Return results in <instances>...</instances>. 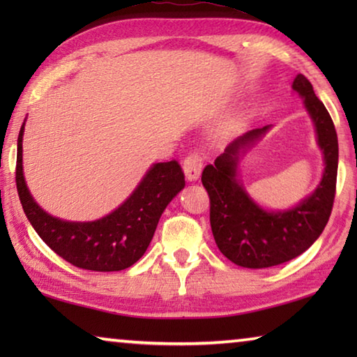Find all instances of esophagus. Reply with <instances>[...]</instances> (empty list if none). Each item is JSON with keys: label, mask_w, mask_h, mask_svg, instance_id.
Instances as JSON below:
<instances>
[{"label": "esophagus", "mask_w": 357, "mask_h": 357, "mask_svg": "<svg viewBox=\"0 0 357 357\" xmlns=\"http://www.w3.org/2000/svg\"><path fill=\"white\" fill-rule=\"evenodd\" d=\"M203 160L204 157L202 153H198V151H193V153L187 154L183 165L187 179L189 181L198 179V176H200V173L203 170Z\"/></svg>", "instance_id": "obj_1"}]
</instances>
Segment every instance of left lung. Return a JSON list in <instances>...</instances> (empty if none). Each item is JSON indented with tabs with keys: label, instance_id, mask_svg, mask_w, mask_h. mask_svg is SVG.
Instances as JSON below:
<instances>
[{
	"label": "left lung",
	"instance_id": "8db88e82",
	"mask_svg": "<svg viewBox=\"0 0 357 357\" xmlns=\"http://www.w3.org/2000/svg\"><path fill=\"white\" fill-rule=\"evenodd\" d=\"M293 89L304 99L324 154L323 179L309 198L293 209L271 213L259 208L238 183L239 153L264 135L269 126L238 137L202 173V183L209 195V220L215 244L229 261L243 268H271L299 257L323 233L334 206L338 167L334 123L304 75L294 78Z\"/></svg>",
	"mask_w": 357,
	"mask_h": 357
}]
</instances>
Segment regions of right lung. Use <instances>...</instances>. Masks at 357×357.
<instances>
[{
    "label": "right lung",
    "instance_id": "add662e5",
    "mask_svg": "<svg viewBox=\"0 0 357 357\" xmlns=\"http://www.w3.org/2000/svg\"><path fill=\"white\" fill-rule=\"evenodd\" d=\"M23 123L17 142L15 183L20 203L36 233L77 268L112 273L129 268L146 252L162 213L185 185L176 160L151 167L134 193L112 214L94 222H66L42 211L29 193L22 165Z\"/></svg>",
    "mask_w": 357,
    "mask_h": 357
}]
</instances>
